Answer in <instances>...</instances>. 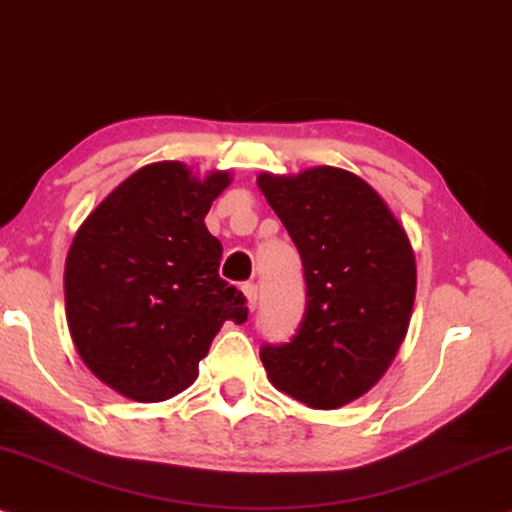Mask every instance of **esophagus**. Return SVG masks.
Returning a JSON list of instances; mask_svg holds the SVG:
<instances>
[{
	"label": "esophagus",
	"instance_id": "esophagus-1",
	"mask_svg": "<svg viewBox=\"0 0 512 512\" xmlns=\"http://www.w3.org/2000/svg\"><path fill=\"white\" fill-rule=\"evenodd\" d=\"M243 293H245V298H248L250 312H255V307H257V286H255V283H243Z\"/></svg>",
	"mask_w": 512,
	"mask_h": 512
}]
</instances>
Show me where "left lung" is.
<instances>
[{"instance_id": "1", "label": "left lung", "mask_w": 512, "mask_h": 512, "mask_svg": "<svg viewBox=\"0 0 512 512\" xmlns=\"http://www.w3.org/2000/svg\"><path fill=\"white\" fill-rule=\"evenodd\" d=\"M303 260L305 315L260 357L276 389L334 410L377 384L408 331L415 255L377 190L334 166L257 178Z\"/></svg>"}]
</instances>
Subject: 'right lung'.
<instances>
[{
    "label": "right lung",
    "mask_w": 512,
    "mask_h": 512,
    "mask_svg": "<svg viewBox=\"0 0 512 512\" xmlns=\"http://www.w3.org/2000/svg\"><path fill=\"white\" fill-rule=\"evenodd\" d=\"M229 181L147 164L78 229L64 279L69 329L90 372L121 396L157 403L186 391L221 324L248 319L205 226Z\"/></svg>",
    "instance_id": "add662e5"
}]
</instances>
